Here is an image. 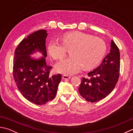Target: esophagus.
Returning a JSON list of instances; mask_svg holds the SVG:
<instances>
[{"instance_id": "obj_1", "label": "esophagus", "mask_w": 133, "mask_h": 133, "mask_svg": "<svg viewBox=\"0 0 133 133\" xmlns=\"http://www.w3.org/2000/svg\"><path fill=\"white\" fill-rule=\"evenodd\" d=\"M62 78L64 79H70V78H71V77L69 76L68 75H63V76H62Z\"/></svg>"}]
</instances>
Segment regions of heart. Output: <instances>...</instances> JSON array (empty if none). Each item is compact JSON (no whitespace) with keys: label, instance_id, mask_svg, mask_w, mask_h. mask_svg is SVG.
Returning <instances> with one entry per match:
<instances>
[{"label":"heart","instance_id":"heart-1","mask_svg":"<svg viewBox=\"0 0 133 133\" xmlns=\"http://www.w3.org/2000/svg\"><path fill=\"white\" fill-rule=\"evenodd\" d=\"M49 54L55 60H62L70 50L71 56L57 63L56 70L66 74H73L81 69L94 68L104 55L105 42L99 37L80 32L67 33L62 37V42L51 41L48 44Z\"/></svg>","mask_w":133,"mask_h":133}]
</instances>
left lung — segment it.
Listing matches in <instances>:
<instances>
[{
    "label": "left lung",
    "instance_id": "1",
    "mask_svg": "<svg viewBox=\"0 0 133 133\" xmlns=\"http://www.w3.org/2000/svg\"><path fill=\"white\" fill-rule=\"evenodd\" d=\"M120 72V52L113 40L110 52L99 66L82 77L79 87L81 96L87 101L94 103L105 98L114 90Z\"/></svg>",
    "mask_w": 133,
    "mask_h": 133
}]
</instances>
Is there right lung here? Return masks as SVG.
I'll return each instance as SVG.
<instances>
[{
	"mask_svg": "<svg viewBox=\"0 0 133 133\" xmlns=\"http://www.w3.org/2000/svg\"><path fill=\"white\" fill-rule=\"evenodd\" d=\"M47 35L42 29L23 38L15 49L13 62V77L18 90L26 99L40 105L54 99L62 79L61 74L51 75L52 67L46 64ZM36 50L44 57L39 60L31 58L29 55Z\"/></svg>",
	"mask_w": 133,
	"mask_h": 133,
	"instance_id": "obj_1",
	"label": "right lung"
}]
</instances>
